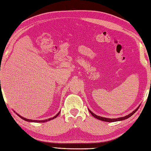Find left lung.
I'll list each match as a JSON object with an SVG mask.
<instances>
[{
  "label": "left lung",
  "instance_id": "obj_1",
  "mask_svg": "<svg viewBox=\"0 0 151 151\" xmlns=\"http://www.w3.org/2000/svg\"><path fill=\"white\" fill-rule=\"evenodd\" d=\"M139 108V106L137 108V109H136L134 111H133V112L129 114H128L127 116H124V117H122V118H115V119H110V118H103V117H101V116H96V114H95L93 113L91 111L89 110L90 113L91 114V115L93 116L94 117H95V118L96 119H99V120H102V121H104V122H117V121H121V120H125V119H127L129 118L130 116H132L133 114H134L136 111H137L138 110V109Z\"/></svg>",
  "mask_w": 151,
  "mask_h": 151
}]
</instances>
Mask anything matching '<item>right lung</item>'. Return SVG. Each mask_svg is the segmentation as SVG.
<instances>
[{"instance_id":"right-lung-1","label":"right lung","mask_w":151,"mask_h":151,"mask_svg":"<svg viewBox=\"0 0 151 151\" xmlns=\"http://www.w3.org/2000/svg\"><path fill=\"white\" fill-rule=\"evenodd\" d=\"M59 113H60V112H58V113L57 114H56L55 116H54L53 118H51L48 119V120H29V119H26V118H23L22 116H19V114H16L18 115L19 118H21L22 119H23V120H25V121H27V122H37H37H47V121H49V120H52V119H55V118H56L57 117V116H58Z\"/></svg>"}]
</instances>
